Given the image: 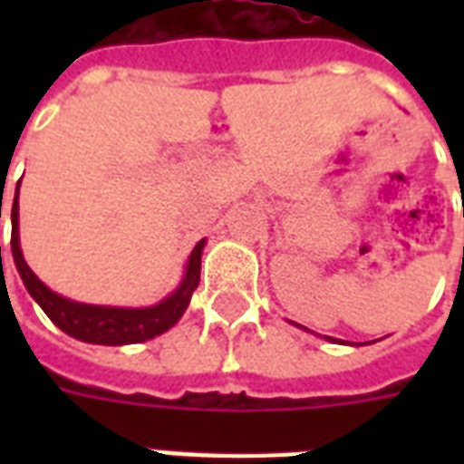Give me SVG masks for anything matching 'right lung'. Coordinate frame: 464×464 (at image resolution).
I'll return each mask as SVG.
<instances>
[{
  "label": "right lung",
  "mask_w": 464,
  "mask_h": 464,
  "mask_svg": "<svg viewBox=\"0 0 464 464\" xmlns=\"http://www.w3.org/2000/svg\"><path fill=\"white\" fill-rule=\"evenodd\" d=\"M202 250L204 240H199L195 250L189 253L180 286L151 308H111V305L76 304V301H69V298L54 294L53 289H47L45 284L33 275V269L25 265L21 246H18V189L14 197V207H11V255H14L25 289L62 332H67L69 337L89 342V344H137V342H147V339H154L156 334L170 330L182 317L185 308L189 305L192 291L199 284Z\"/></svg>",
  "instance_id": "add662e5"
}]
</instances>
